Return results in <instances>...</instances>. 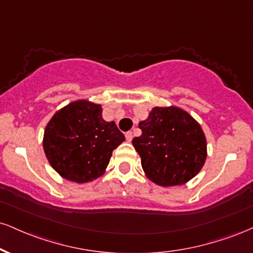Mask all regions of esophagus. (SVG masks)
<instances>
[{
	"instance_id": "obj_1",
	"label": "esophagus",
	"mask_w": 253,
	"mask_h": 253,
	"mask_svg": "<svg viewBox=\"0 0 253 253\" xmlns=\"http://www.w3.org/2000/svg\"><path fill=\"white\" fill-rule=\"evenodd\" d=\"M125 136H126L127 141L130 142V141H132V139H133V133L132 132H127L126 135H125Z\"/></svg>"
}]
</instances>
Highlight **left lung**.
I'll use <instances>...</instances> for the list:
<instances>
[{"mask_svg":"<svg viewBox=\"0 0 253 253\" xmlns=\"http://www.w3.org/2000/svg\"><path fill=\"white\" fill-rule=\"evenodd\" d=\"M142 134L132 140L141 166L152 182L180 186L193 179L205 164L208 142L200 124L178 106L153 107L140 121Z\"/></svg>","mask_w":253,"mask_h":253,"instance_id":"obj_1","label":"left lung"}]
</instances>
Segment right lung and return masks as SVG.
Segmentation results:
<instances>
[{
    "mask_svg": "<svg viewBox=\"0 0 253 253\" xmlns=\"http://www.w3.org/2000/svg\"><path fill=\"white\" fill-rule=\"evenodd\" d=\"M125 141L114 121H105L102 106L75 100L48 121L43 151L50 166L66 180L84 184L106 172L113 150Z\"/></svg>",
    "mask_w": 253,
    "mask_h": 253,
    "instance_id": "add662e5",
    "label": "right lung"
}]
</instances>
